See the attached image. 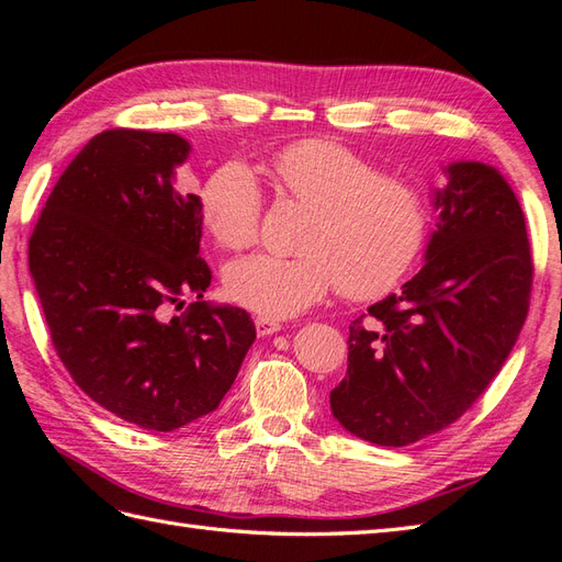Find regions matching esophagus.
Masks as SVG:
<instances>
[{
    "label": "esophagus",
    "mask_w": 562,
    "mask_h": 562,
    "mask_svg": "<svg viewBox=\"0 0 562 562\" xmlns=\"http://www.w3.org/2000/svg\"><path fill=\"white\" fill-rule=\"evenodd\" d=\"M278 330H282V324L280 321H274V318H268V316H256V333L258 336H272V333H278Z\"/></svg>",
    "instance_id": "esophagus-1"
}]
</instances>
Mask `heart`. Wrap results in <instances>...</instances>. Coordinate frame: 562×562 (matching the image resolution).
Segmentation results:
<instances>
[{
  "mask_svg": "<svg viewBox=\"0 0 562 562\" xmlns=\"http://www.w3.org/2000/svg\"><path fill=\"white\" fill-rule=\"evenodd\" d=\"M284 195L314 210L300 241L304 254H256L234 260L224 290L250 312L288 318L333 290L374 300L398 284L420 256L427 200L413 181L381 173L374 161L330 139H302L270 159ZM200 220L222 248L258 241L260 186L244 164L229 161L200 190Z\"/></svg>",
  "mask_w": 562,
  "mask_h": 562,
  "instance_id": "obj_1",
  "label": "heart"
}]
</instances>
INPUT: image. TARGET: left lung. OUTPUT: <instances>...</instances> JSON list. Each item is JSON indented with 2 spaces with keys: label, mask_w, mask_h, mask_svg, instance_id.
I'll return each mask as SVG.
<instances>
[{
  "label": "left lung",
  "mask_w": 562,
  "mask_h": 562,
  "mask_svg": "<svg viewBox=\"0 0 562 562\" xmlns=\"http://www.w3.org/2000/svg\"><path fill=\"white\" fill-rule=\"evenodd\" d=\"M427 260L350 326L330 411L352 435L405 447L457 423L503 369L529 314L533 258L517 195L493 166H449Z\"/></svg>",
  "instance_id": "1"
}]
</instances>
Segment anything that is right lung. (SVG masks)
Wrapping results in <instances>:
<instances>
[{
  "instance_id": "1",
  "label": "right lung",
  "mask_w": 562,
  "mask_h": 562,
  "mask_svg": "<svg viewBox=\"0 0 562 562\" xmlns=\"http://www.w3.org/2000/svg\"><path fill=\"white\" fill-rule=\"evenodd\" d=\"M188 142L115 127L59 176L29 238V268L53 348L101 408L157 432L212 413L232 389L256 326L210 306L200 198L173 186ZM188 295L183 317L168 318Z\"/></svg>"
}]
</instances>
